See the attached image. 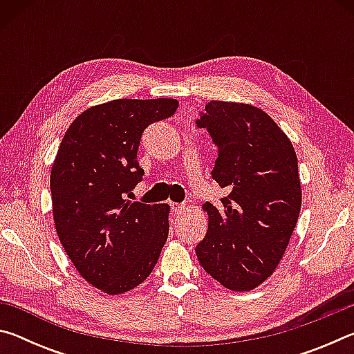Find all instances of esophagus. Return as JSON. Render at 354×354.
Listing matches in <instances>:
<instances>
[{
	"label": "esophagus",
	"mask_w": 354,
	"mask_h": 354,
	"mask_svg": "<svg viewBox=\"0 0 354 354\" xmlns=\"http://www.w3.org/2000/svg\"><path fill=\"white\" fill-rule=\"evenodd\" d=\"M171 212L173 214H179V212H183L184 209H185V205L184 203H171Z\"/></svg>",
	"instance_id": "1"
}]
</instances>
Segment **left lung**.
I'll list each match as a JSON object with an SVG mask.
<instances>
[{
    "mask_svg": "<svg viewBox=\"0 0 354 354\" xmlns=\"http://www.w3.org/2000/svg\"><path fill=\"white\" fill-rule=\"evenodd\" d=\"M217 147L212 179L227 195L205 203L200 266L226 289H256L278 267L301 209L297 153L274 120L251 104L215 101L196 120Z\"/></svg>",
    "mask_w": 354,
    "mask_h": 354,
    "instance_id": "8db88e82",
    "label": "left lung"
}]
</instances>
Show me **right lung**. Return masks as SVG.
<instances>
[{
  "label": "right lung",
  "instance_id": "obj_1",
  "mask_svg": "<svg viewBox=\"0 0 354 354\" xmlns=\"http://www.w3.org/2000/svg\"><path fill=\"white\" fill-rule=\"evenodd\" d=\"M178 104L123 98L92 106L59 145L50 175L56 232L77 273L107 295L142 284L169 237L170 206L133 203L127 195L142 181V133L171 117Z\"/></svg>",
  "mask_w": 354,
  "mask_h": 354
}]
</instances>
